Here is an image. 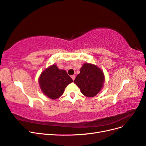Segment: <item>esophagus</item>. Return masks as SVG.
<instances>
[{"label": "esophagus", "mask_w": 146, "mask_h": 146, "mask_svg": "<svg viewBox=\"0 0 146 146\" xmlns=\"http://www.w3.org/2000/svg\"><path fill=\"white\" fill-rule=\"evenodd\" d=\"M71 78H72V80H74V79H75V78H76V76H74V75H73V76H71Z\"/></svg>", "instance_id": "obj_1"}]
</instances>
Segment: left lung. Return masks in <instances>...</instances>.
Returning <instances> with one entry per match:
<instances>
[{
  "instance_id": "8db88e82",
  "label": "left lung",
  "mask_w": 146,
  "mask_h": 146,
  "mask_svg": "<svg viewBox=\"0 0 146 146\" xmlns=\"http://www.w3.org/2000/svg\"><path fill=\"white\" fill-rule=\"evenodd\" d=\"M104 81V74L100 68L94 64L85 63L74 82L83 95L92 98L100 91Z\"/></svg>"
}]
</instances>
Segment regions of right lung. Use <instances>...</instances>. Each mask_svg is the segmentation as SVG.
Masks as SVG:
<instances>
[{"label":"right lung","instance_id":"1","mask_svg":"<svg viewBox=\"0 0 146 146\" xmlns=\"http://www.w3.org/2000/svg\"><path fill=\"white\" fill-rule=\"evenodd\" d=\"M72 82L66 70L59 69L56 65H52L44 70L39 78L41 91L52 99L60 98L65 88Z\"/></svg>","mask_w":146,"mask_h":146}]
</instances>
